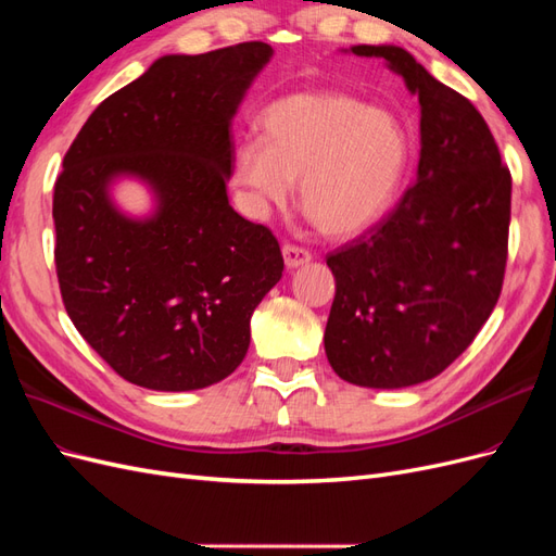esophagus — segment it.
Instances as JSON below:
<instances>
[{
	"label": "esophagus",
	"mask_w": 556,
	"mask_h": 556,
	"mask_svg": "<svg viewBox=\"0 0 556 556\" xmlns=\"http://www.w3.org/2000/svg\"><path fill=\"white\" fill-rule=\"evenodd\" d=\"M282 260L285 266L288 268H299L311 262V252L306 248H299V245H282Z\"/></svg>",
	"instance_id": "esophagus-1"
}]
</instances>
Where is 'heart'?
<instances>
[{
    "instance_id": "heart-1",
    "label": "heart",
    "mask_w": 556,
    "mask_h": 556,
    "mask_svg": "<svg viewBox=\"0 0 556 556\" xmlns=\"http://www.w3.org/2000/svg\"><path fill=\"white\" fill-rule=\"evenodd\" d=\"M262 127L231 166L255 213L288 204L296 180L301 208L329 237H357L394 206L413 153L394 113L341 92H299L268 106Z\"/></svg>"
}]
</instances>
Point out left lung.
Here are the masks:
<instances>
[{
  "mask_svg": "<svg viewBox=\"0 0 556 556\" xmlns=\"http://www.w3.org/2000/svg\"><path fill=\"white\" fill-rule=\"evenodd\" d=\"M382 58L419 102L415 182L396 208L327 257L336 296L325 352L336 376L371 390L431 380L492 315L508 260L510 172L484 117L401 46Z\"/></svg>",
  "mask_w": 556,
  "mask_h": 556,
  "instance_id": "left-lung-1",
  "label": "left lung"
}]
</instances>
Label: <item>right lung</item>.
Wrapping results in <instances>:
<instances>
[{"label":"right lung","instance_id":"right-lung-1","mask_svg":"<svg viewBox=\"0 0 556 556\" xmlns=\"http://www.w3.org/2000/svg\"><path fill=\"white\" fill-rule=\"evenodd\" d=\"M274 48L164 55L94 109L55 182L64 308L117 376L192 392L237 371L250 317L282 276L271 231L231 208V121ZM141 181L143 216L114 185Z\"/></svg>","mask_w":556,"mask_h":556}]
</instances>
